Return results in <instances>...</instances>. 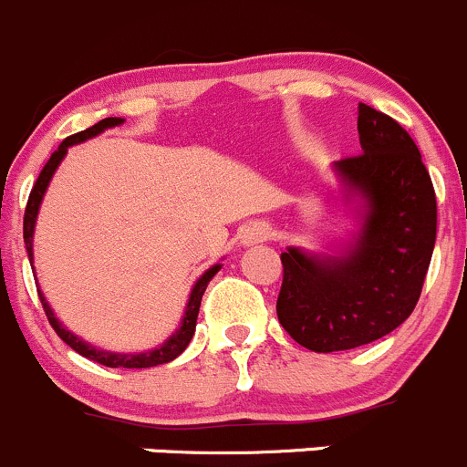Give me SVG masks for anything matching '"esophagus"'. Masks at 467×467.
I'll return each mask as SVG.
<instances>
[{"label": "esophagus", "mask_w": 467, "mask_h": 467, "mask_svg": "<svg viewBox=\"0 0 467 467\" xmlns=\"http://www.w3.org/2000/svg\"><path fill=\"white\" fill-rule=\"evenodd\" d=\"M268 234H271L268 225L262 223V221H255V223H248L246 228L242 230V234H239V242H242L244 246H253V244L266 242Z\"/></svg>", "instance_id": "1"}]
</instances>
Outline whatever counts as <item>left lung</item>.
<instances>
[{
	"label": "left lung",
	"mask_w": 467,
	"mask_h": 467,
	"mask_svg": "<svg viewBox=\"0 0 467 467\" xmlns=\"http://www.w3.org/2000/svg\"><path fill=\"white\" fill-rule=\"evenodd\" d=\"M361 153L332 164L355 233L332 253L286 246L277 318L314 352L366 346L400 327L420 298L436 244V194L416 142L359 103Z\"/></svg>",
	"instance_id": "1"
}]
</instances>
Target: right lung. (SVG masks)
Wrapping results in <instances>:
<instances>
[{
  "label": "right lung",
  "instance_id": "1",
  "mask_svg": "<svg viewBox=\"0 0 467 467\" xmlns=\"http://www.w3.org/2000/svg\"><path fill=\"white\" fill-rule=\"evenodd\" d=\"M121 124H124V119H121V117H106V119H101L99 124L89 126V129L81 130V133L63 140V144H60L58 149L51 153L49 162L45 164V169H42L40 176H37L36 185H33L29 203H26V212H25V246H26V253H29L31 268H33V233H36L37 212H40L42 199H45L47 187H49L56 169L60 167V162H63L65 155H67V149L74 144L86 142V140L97 138V135H101L103 130L115 129V126H121ZM221 266H223V264H214V266L207 268L203 275L194 282V286H192V291H190V300H187L185 314H182V321H181V325H178L176 332H173L167 341L160 343L158 348H153V350H144V352H110V350H101V348L83 341L78 334H74L72 329H67L63 323L58 321V318H56L49 300L45 298V294H42L40 289H37V296H40V303H42V307H45V314H47V318H49L51 327H54L56 334H58V337L63 338V341L67 343L72 350H77L78 355H83L86 359L97 361V364H101V366H108V368H150V366L169 364V361L176 359V357L181 355V352H185V348L190 346L192 337H194V332H196V318H199L201 298H203V294L207 289V282H210L212 277L221 271Z\"/></svg>",
  "mask_w": 467,
  "mask_h": 467
}]
</instances>
